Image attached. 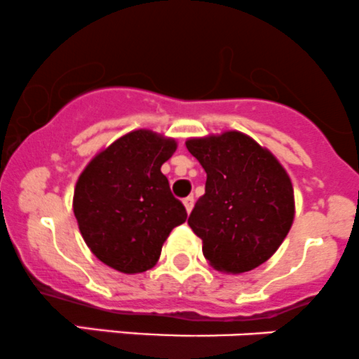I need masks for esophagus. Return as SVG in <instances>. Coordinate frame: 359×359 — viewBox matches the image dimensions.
I'll use <instances>...</instances> for the list:
<instances>
[{"mask_svg": "<svg viewBox=\"0 0 359 359\" xmlns=\"http://www.w3.org/2000/svg\"><path fill=\"white\" fill-rule=\"evenodd\" d=\"M183 205H184V209H187V212L190 214L191 209H194V197L183 198Z\"/></svg>", "mask_w": 359, "mask_h": 359, "instance_id": "34e87169", "label": "esophagus"}]
</instances>
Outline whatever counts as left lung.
<instances>
[{"label": "left lung", "mask_w": 359, "mask_h": 359, "mask_svg": "<svg viewBox=\"0 0 359 359\" xmlns=\"http://www.w3.org/2000/svg\"><path fill=\"white\" fill-rule=\"evenodd\" d=\"M187 149L207 172L205 194L188 217L204 257L233 275L257 268L282 245L294 221L289 175L275 155L240 131L190 138Z\"/></svg>", "instance_id": "left-lung-1"}]
</instances>
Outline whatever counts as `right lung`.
Segmentation results:
<instances>
[{
	"label": "right lung",
	"mask_w": 359,
	"mask_h": 359,
	"mask_svg": "<svg viewBox=\"0 0 359 359\" xmlns=\"http://www.w3.org/2000/svg\"><path fill=\"white\" fill-rule=\"evenodd\" d=\"M172 138L136 129L95 155L74 188V216L91 252L126 275L154 268L187 209L171 194L162 164Z\"/></svg>",
	"instance_id": "obj_1"
}]
</instances>
